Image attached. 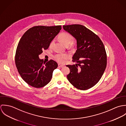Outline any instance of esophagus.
<instances>
[{"mask_svg":"<svg viewBox=\"0 0 126 126\" xmlns=\"http://www.w3.org/2000/svg\"><path fill=\"white\" fill-rule=\"evenodd\" d=\"M58 66L60 67H63L64 66V65L63 64H58Z\"/></svg>","mask_w":126,"mask_h":126,"instance_id":"34e87169","label":"esophagus"}]
</instances>
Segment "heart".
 I'll return each mask as SVG.
<instances>
[{
	"label": "heart",
	"instance_id": "1",
	"mask_svg": "<svg viewBox=\"0 0 126 126\" xmlns=\"http://www.w3.org/2000/svg\"><path fill=\"white\" fill-rule=\"evenodd\" d=\"M59 39L65 46H68L72 42V36L70 34L67 32H62L59 35ZM53 43V41L51 42L50 46H51ZM69 56L67 54H57L55 55L54 58L55 60L60 63H63L64 61L68 59Z\"/></svg>",
	"mask_w": 126,
	"mask_h": 126
}]
</instances>
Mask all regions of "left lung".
<instances>
[{"label": "left lung", "mask_w": 126, "mask_h": 126, "mask_svg": "<svg viewBox=\"0 0 126 126\" xmlns=\"http://www.w3.org/2000/svg\"><path fill=\"white\" fill-rule=\"evenodd\" d=\"M63 29L77 41V50L72 57L76 63L66 65L70 69L67 79L79 89H88L99 81L106 69L104 45L98 36L83 25H64Z\"/></svg>", "instance_id": "1"}]
</instances>
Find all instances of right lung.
<instances>
[{"label": "right lung", "instance_id": "add662e5", "mask_svg": "<svg viewBox=\"0 0 126 126\" xmlns=\"http://www.w3.org/2000/svg\"><path fill=\"white\" fill-rule=\"evenodd\" d=\"M61 29V26H35L21 38L16 50V64L23 79L30 85L41 88L51 80L58 64L51 60L43 65L39 56L49 47Z\"/></svg>", "mask_w": 126, "mask_h": 126}]
</instances>
